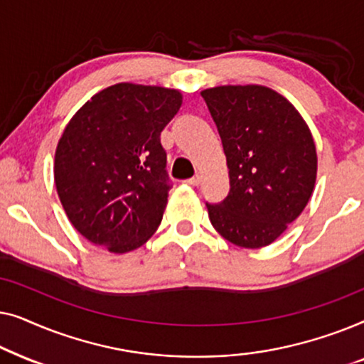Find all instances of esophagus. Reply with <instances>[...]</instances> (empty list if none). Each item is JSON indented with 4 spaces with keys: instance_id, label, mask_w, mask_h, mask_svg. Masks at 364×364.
I'll list each match as a JSON object with an SVG mask.
<instances>
[{
    "instance_id": "esophagus-1",
    "label": "esophagus",
    "mask_w": 364,
    "mask_h": 364,
    "mask_svg": "<svg viewBox=\"0 0 364 364\" xmlns=\"http://www.w3.org/2000/svg\"><path fill=\"white\" fill-rule=\"evenodd\" d=\"M200 182H202L200 173H196V176H193L192 178H188V181H187L188 186H198V183H200Z\"/></svg>"
}]
</instances>
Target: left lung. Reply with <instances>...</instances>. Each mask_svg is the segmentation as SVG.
Listing matches in <instances>:
<instances>
[{"label": "left lung", "mask_w": 364, "mask_h": 364, "mask_svg": "<svg viewBox=\"0 0 364 364\" xmlns=\"http://www.w3.org/2000/svg\"><path fill=\"white\" fill-rule=\"evenodd\" d=\"M227 156L230 192L207 203L208 218L233 245L275 242L303 212L316 181V149L300 112L270 87L202 91Z\"/></svg>", "instance_id": "1"}]
</instances>
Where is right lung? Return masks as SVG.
Instances as JSON below:
<instances>
[{
	"instance_id": "add662e5",
	"label": "right lung",
	"mask_w": 364,
	"mask_h": 364,
	"mask_svg": "<svg viewBox=\"0 0 364 364\" xmlns=\"http://www.w3.org/2000/svg\"><path fill=\"white\" fill-rule=\"evenodd\" d=\"M182 106L176 89L121 82L91 97L64 129L54 182L74 228L126 253L161 225L171 181L161 132Z\"/></svg>"
}]
</instances>
